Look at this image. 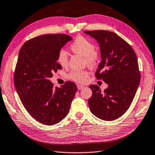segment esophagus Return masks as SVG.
<instances>
[{"mask_svg": "<svg viewBox=\"0 0 155 155\" xmlns=\"http://www.w3.org/2000/svg\"><path fill=\"white\" fill-rule=\"evenodd\" d=\"M84 87V86L83 85H78V86H77V88H78V90H82V89Z\"/></svg>", "mask_w": 155, "mask_h": 155, "instance_id": "34e87169", "label": "esophagus"}]
</instances>
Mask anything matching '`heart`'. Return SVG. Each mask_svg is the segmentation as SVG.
Listing matches in <instances>:
<instances>
[{
  "label": "heart",
  "mask_w": 155,
  "mask_h": 155,
  "mask_svg": "<svg viewBox=\"0 0 155 155\" xmlns=\"http://www.w3.org/2000/svg\"><path fill=\"white\" fill-rule=\"evenodd\" d=\"M71 51L76 54L84 57L85 61L90 66H95L99 61L100 56L98 52L94 51V44L87 38L83 36H78L74 39L70 46ZM57 61L63 68L68 65V55L67 52L61 50L57 54ZM89 72L87 70H72L68 74V77L75 82L83 83L86 82L89 77Z\"/></svg>",
  "instance_id": "b5f03b06"
}]
</instances>
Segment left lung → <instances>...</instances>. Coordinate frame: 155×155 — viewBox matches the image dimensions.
Listing matches in <instances>:
<instances>
[{
  "instance_id": "1",
  "label": "left lung",
  "mask_w": 155,
  "mask_h": 155,
  "mask_svg": "<svg viewBox=\"0 0 155 155\" xmlns=\"http://www.w3.org/2000/svg\"><path fill=\"white\" fill-rule=\"evenodd\" d=\"M98 42L101 61L95 73L108 87L90 85L92 96L88 100L91 112L98 118L112 121L129 108L140 83L137 55L129 44L109 31H86Z\"/></svg>"
}]
</instances>
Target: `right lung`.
<instances>
[{"instance_id": "add662e5", "label": "right lung", "mask_w": 155, "mask_h": 155, "mask_svg": "<svg viewBox=\"0 0 155 155\" xmlns=\"http://www.w3.org/2000/svg\"><path fill=\"white\" fill-rule=\"evenodd\" d=\"M71 37L64 34L40 35L23 44L14 73V85L26 110L43 124H56L66 117L77 87L72 81L61 87L50 81L61 66L58 52Z\"/></svg>"}]
</instances>
